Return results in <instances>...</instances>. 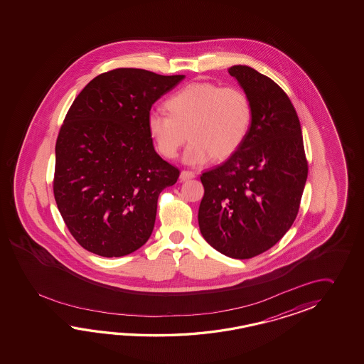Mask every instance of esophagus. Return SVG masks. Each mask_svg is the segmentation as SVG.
I'll list each match as a JSON object with an SVG mask.
<instances>
[{"label": "esophagus", "mask_w": 364, "mask_h": 364, "mask_svg": "<svg viewBox=\"0 0 364 364\" xmlns=\"http://www.w3.org/2000/svg\"><path fill=\"white\" fill-rule=\"evenodd\" d=\"M195 178V173L190 171H181V176L179 179L181 181H188V179Z\"/></svg>", "instance_id": "obj_1"}]
</instances>
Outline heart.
Instances as JSON below:
<instances>
[{
    "label": "heart",
    "mask_w": 364,
    "mask_h": 364,
    "mask_svg": "<svg viewBox=\"0 0 364 364\" xmlns=\"http://www.w3.org/2000/svg\"><path fill=\"white\" fill-rule=\"evenodd\" d=\"M166 108L169 113L148 112V132L166 159L178 155L190 138L183 155L190 165L232 157L247 138L254 117L252 102L243 90L210 82L186 85L168 99Z\"/></svg>",
    "instance_id": "obj_1"
}]
</instances>
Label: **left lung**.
Returning <instances> with one entry per match:
<instances>
[{
    "label": "left lung",
    "instance_id": "1",
    "mask_svg": "<svg viewBox=\"0 0 364 364\" xmlns=\"http://www.w3.org/2000/svg\"><path fill=\"white\" fill-rule=\"evenodd\" d=\"M229 74L252 102L254 117L242 147L201 174V235L232 259H250L273 247L299 210L309 164L302 129L287 93L271 77L235 65Z\"/></svg>",
    "mask_w": 364,
    "mask_h": 364
}]
</instances>
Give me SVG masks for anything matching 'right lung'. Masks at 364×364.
<instances>
[{"instance_id": "right-lung-1", "label": "right lung", "mask_w": 364, "mask_h": 364, "mask_svg": "<svg viewBox=\"0 0 364 364\" xmlns=\"http://www.w3.org/2000/svg\"><path fill=\"white\" fill-rule=\"evenodd\" d=\"M185 75L110 70L71 104L55 143L53 193L71 235L104 257L141 247L155 226L157 199L179 177L148 132V112Z\"/></svg>"}]
</instances>
